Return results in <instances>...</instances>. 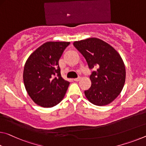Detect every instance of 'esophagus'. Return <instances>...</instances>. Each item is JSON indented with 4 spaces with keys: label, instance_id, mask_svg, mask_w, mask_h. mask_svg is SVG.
Listing matches in <instances>:
<instances>
[{
    "label": "esophagus",
    "instance_id": "1",
    "mask_svg": "<svg viewBox=\"0 0 146 146\" xmlns=\"http://www.w3.org/2000/svg\"><path fill=\"white\" fill-rule=\"evenodd\" d=\"M80 80V77H78V78H74V79H73L74 81H76V82H78V81H79Z\"/></svg>",
    "mask_w": 146,
    "mask_h": 146
}]
</instances>
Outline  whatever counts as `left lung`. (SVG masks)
Masks as SVG:
<instances>
[{
    "label": "left lung",
    "mask_w": 146,
    "mask_h": 146,
    "mask_svg": "<svg viewBox=\"0 0 146 146\" xmlns=\"http://www.w3.org/2000/svg\"><path fill=\"white\" fill-rule=\"evenodd\" d=\"M73 45L83 55L90 69L92 85L84 91L86 98L97 106L114 101L123 88L126 71L123 59L114 47L105 41L90 38L75 41Z\"/></svg>",
    "instance_id": "8db88e82"
}]
</instances>
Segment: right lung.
<instances>
[{
    "mask_svg": "<svg viewBox=\"0 0 146 146\" xmlns=\"http://www.w3.org/2000/svg\"><path fill=\"white\" fill-rule=\"evenodd\" d=\"M69 44L65 41H47L34 50L25 62V89L38 105L53 107L64 99L69 82L62 77L58 62Z\"/></svg>",
    "mask_w": 146,
    "mask_h": 146,
    "instance_id": "1",
    "label": "right lung"
}]
</instances>
